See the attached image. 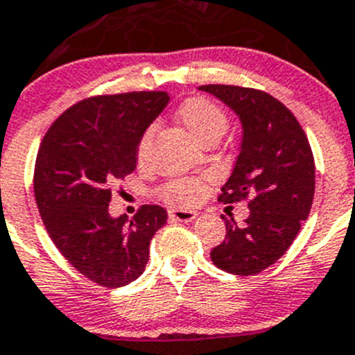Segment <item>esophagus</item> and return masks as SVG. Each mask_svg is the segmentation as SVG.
I'll use <instances>...</instances> for the list:
<instances>
[{"label":"esophagus","instance_id":"34e87169","mask_svg":"<svg viewBox=\"0 0 355 355\" xmlns=\"http://www.w3.org/2000/svg\"><path fill=\"white\" fill-rule=\"evenodd\" d=\"M196 217H198L196 210H182V208L170 210V218H173V220H180V223H193Z\"/></svg>","mask_w":355,"mask_h":355}]
</instances>
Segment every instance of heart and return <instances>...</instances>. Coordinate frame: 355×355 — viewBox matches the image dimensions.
I'll list each match as a JSON object with an SVG mask.
<instances>
[{"label":"heart","mask_w":355,"mask_h":355,"mask_svg":"<svg viewBox=\"0 0 355 355\" xmlns=\"http://www.w3.org/2000/svg\"><path fill=\"white\" fill-rule=\"evenodd\" d=\"M178 121L182 122L187 132L200 144L210 140H218L227 128V115L217 103L203 96L187 98L177 110ZM152 140V129L144 132L138 144V159L144 161L147 155L148 145ZM205 184L198 178H180L173 180L162 189V196L175 205H194L203 198Z\"/></svg>","instance_id":"b5f03b06"}]
</instances>
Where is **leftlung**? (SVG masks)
<instances>
[{"label":"left lung","mask_w":355,"mask_h":355,"mask_svg":"<svg viewBox=\"0 0 355 355\" xmlns=\"http://www.w3.org/2000/svg\"><path fill=\"white\" fill-rule=\"evenodd\" d=\"M240 117L243 137L233 173L218 201L247 200L243 226L223 215L226 238L210 252L217 268L256 275L277 263L306 220L315 193V162L293 112L264 91L238 85H201Z\"/></svg>","instance_id":"8db88e82"}]
</instances>
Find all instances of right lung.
I'll return each instance as SVG.
<instances>
[{"label": "right lung", "mask_w": 355, "mask_h": 355, "mask_svg": "<svg viewBox=\"0 0 355 355\" xmlns=\"http://www.w3.org/2000/svg\"><path fill=\"white\" fill-rule=\"evenodd\" d=\"M162 91L94 96L69 107L43 137L35 200L49 236L77 271L98 286H128L144 273L150 240L166 224L157 205L132 218L112 217V185L137 170L138 144L164 110Z\"/></svg>", "instance_id": "add662e5"}]
</instances>
